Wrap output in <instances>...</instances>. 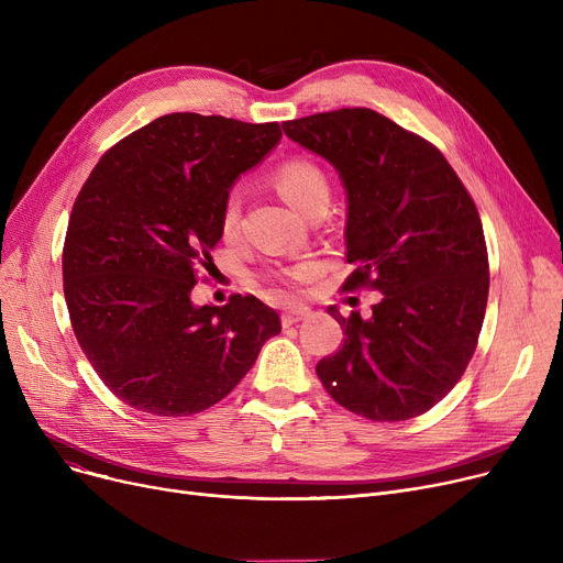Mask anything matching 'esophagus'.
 Returning <instances> with one entry per match:
<instances>
[{
	"instance_id": "esophagus-1",
	"label": "esophagus",
	"mask_w": 563,
	"mask_h": 563,
	"mask_svg": "<svg viewBox=\"0 0 563 563\" xmlns=\"http://www.w3.org/2000/svg\"><path fill=\"white\" fill-rule=\"evenodd\" d=\"M310 317V308H303V306H297V308H287L283 312V327H291V323L297 321H303Z\"/></svg>"
}]
</instances>
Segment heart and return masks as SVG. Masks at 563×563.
Returning a JSON list of instances; mask_svg holds the SVG:
<instances>
[{
  "mask_svg": "<svg viewBox=\"0 0 563 563\" xmlns=\"http://www.w3.org/2000/svg\"><path fill=\"white\" fill-rule=\"evenodd\" d=\"M274 183L278 191L294 205L303 210L306 214L319 202H329L331 185L327 173L321 170L319 164L310 159H289L278 170ZM240 212H242V198L236 191H230L221 207V232L232 236L240 228ZM319 272V264L314 260H301L297 264L287 266L280 272L285 280H308Z\"/></svg>",
  "mask_w": 563,
  "mask_h": 563,
  "instance_id": "obj_1",
  "label": "heart"
}]
</instances>
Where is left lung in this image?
Here are the masks:
<instances>
[{
    "label": "left lung",
    "mask_w": 563,
    "mask_h": 563,
    "mask_svg": "<svg viewBox=\"0 0 563 563\" xmlns=\"http://www.w3.org/2000/svg\"><path fill=\"white\" fill-rule=\"evenodd\" d=\"M329 159L349 198L344 291L383 294L372 317L329 312L344 344L317 363L327 393L374 422L418 418L445 397L477 349L488 251L477 205L438 147L372 109L283 123Z\"/></svg>",
    "instance_id": "1"
}]
</instances>
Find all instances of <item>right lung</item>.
I'll list each match as a JSON object with an SVG mask.
<instances>
[{
	"label": "right lung",
	"instance_id": "add662e5",
	"mask_svg": "<svg viewBox=\"0 0 563 563\" xmlns=\"http://www.w3.org/2000/svg\"><path fill=\"white\" fill-rule=\"evenodd\" d=\"M280 136L278 123L168 113L109 147L84 183L64 244L66 306L84 356L128 406L162 418L210 408L280 333L253 294L191 301L230 185Z\"/></svg>",
	"mask_w": 563,
	"mask_h": 563
}]
</instances>
